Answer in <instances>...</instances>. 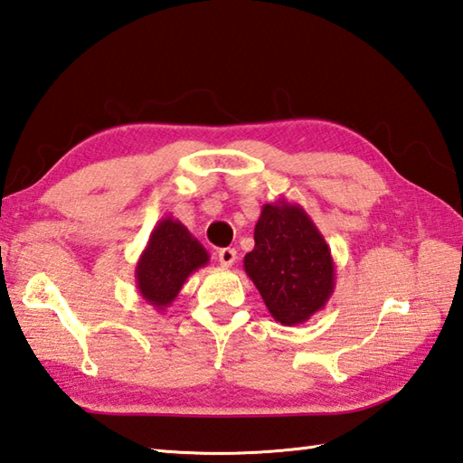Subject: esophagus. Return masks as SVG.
<instances>
[{
	"instance_id": "1",
	"label": "esophagus",
	"mask_w": 463,
	"mask_h": 463,
	"mask_svg": "<svg viewBox=\"0 0 463 463\" xmlns=\"http://www.w3.org/2000/svg\"><path fill=\"white\" fill-rule=\"evenodd\" d=\"M219 260L222 267H232L234 260H237V250L234 249H221L219 250Z\"/></svg>"
}]
</instances>
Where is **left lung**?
<instances>
[{
  "instance_id": "1",
  "label": "left lung",
  "mask_w": 463,
  "mask_h": 463,
  "mask_svg": "<svg viewBox=\"0 0 463 463\" xmlns=\"http://www.w3.org/2000/svg\"><path fill=\"white\" fill-rule=\"evenodd\" d=\"M244 272L270 317L284 326L310 320L326 307L336 284L332 252L318 226L300 204L287 199L262 206Z\"/></svg>"
}]
</instances>
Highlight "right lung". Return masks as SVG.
Here are the masks:
<instances>
[{
    "mask_svg": "<svg viewBox=\"0 0 463 463\" xmlns=\"http://www.w3.org/2000/svg\"><path fill=\"white\" fill-rule=\"evenodd\" d=\"M209 264V252L189 229L166 214L156 222L135 267L141 298L156 312L169 308L194 270Z\"/></svg>",
    "mask_w": 463,
    "mask_h": 463,
    "instance_id": "1",
    "label": "right lung"
}]
</instances>
